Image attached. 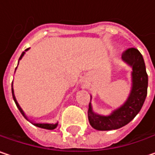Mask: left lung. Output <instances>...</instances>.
<instances>
[{
    "instance_id": "1",
    "label": "left lung",
    "mask_w": 155,
    "mask_h": 155,
    "mask_svg": "<svg viewBox=\"0 0 155 155\" xmlns=\"http://www.w3.org/2000/svg\"><path fill=\"white\" fill-rule=\"evenodd\" d=\"M122 60L132 68L131 90L127 101L107 116L97 114L93 111L91 102L88 110V118L91 126L100 131L118 129L134 119L139 113L147 95L148 75L145 64L139 51L129 48L122 54Z\"/></svg>"
}]
</instances>
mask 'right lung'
Wrapping results in <instances>:
<instances>
[{"label":"right lung","mask_w":155,"mask_h":155,"mask_svg":"<svg viewBox=\"0 0 155 155\" xmlns=\"http://www.w3.org/2000/svg\"><path fill=\"white\" fill-rule=\"evenodd\" d=\"M29 48H28V49H26L22 54H21V55H20V57H19V59H18V62H19V60H21V58L23 57V55L25 54V53L28 50ZM17 69V68H16ZM16 71V70H15ZM12 97H13V100H14V101H15L16 103V106L18 107V110L20 111V113L23 115V117L28 120V121H29V122H31L34 126H36V127H41V128H44V129H48V130H53V129H54V128H56V127L58 126V122H56L55 124H47V123H36V122H32V121H30V120H28V117L25 115V113H24V111L22 110V108H20V106L18 105V101H17V100H16V97L15 95H14V91H13V84L12 85Z\"/></svg>","instance_id":"right-lung-1"}]
</instances>
